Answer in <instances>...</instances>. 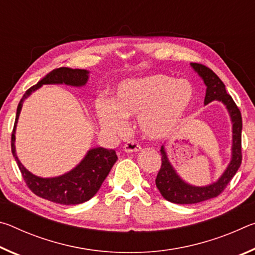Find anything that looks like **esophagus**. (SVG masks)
<instances>
[{
	"label": "esophagus",
	"mask_w": 255,
	"mask_h": 255,
	"mask_svg": "<svg viewBox=\"0 0 255 255\" xmlns=\"http://www.w3.org/2000/svg\"><path fill=\"white\" fill-rule=\"evenodd\" d=\"M124 150L126 153H136V152H139V150H140V146L136 144L135 141H128V143L125 144Z\"/></svg>",
	"instance_id": "1"
}]
</instances>
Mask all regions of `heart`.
I'll use <instances>...</instances> for the list:
<instances>
[{
	"instance_id": "1",
	"label": "heart",
	"mask_w": 255,
	"mask_h": 255,
	"mask_svg": "<svg viewBox=\"0 0 255 255\" xmlns=\"http://www.w3.org/2000/svg\"><path fill=\"white\" fill-rule=\"evenodd\" d=\"M195 97V88L188 80L153 74L124 81L116 91L115 102L97 101V116L101 127L116 135L127 131V119L138 117L144 137L162 139L183 122Z\"/></svg>"
}]
</instances>
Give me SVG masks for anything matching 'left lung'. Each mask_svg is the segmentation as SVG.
<instances>
[{
  "mask_svg": "<svg viewBox=\"0 0 255 255\" xmlns=\"http://www.w3.org/2000/svg\"><path fill=\"white\" fill-rule=\"evenodd\" d=\"M190 65L201 77L207 86L205 106L213 101H219L226 107L228 114H230L233 133L232 157L230 164L217 181L204 185V187H198V185L189 184L181 178L167 157L165 146L162 145V165L155 183L164 199L179 205L198 204V202L206 201L221 195L226 185L231 182L233 176L236 174L242 163V116L240 109L235 105L232 97L226 92L225 84L210 68L198 63H191Z\"/></svg>",
  "mask_w": 255,
  "mask_h": 255,
  "instance_id": "8db88e82",
  "label": "left lung"
}]
</instances>
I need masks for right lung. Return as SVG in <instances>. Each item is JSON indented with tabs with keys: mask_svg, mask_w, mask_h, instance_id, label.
<instances>
[{
	"mask_svg": "<svg viewBox=\"0 0 255 255\" xmlns=\"http://www.w3.org/2000/svg\"><path fill=\"white\" fill-rule=\"evenodd\" d=\"M89 74L90 72L86 70H73L68 67L56 68L23 94L16 109L15 123L13 131H12V154L29 189L34 195L56 202V204L79 205L91 199L99 191L114 164L117 162V154L114 149L94 147L89 149L84 158L67 173L54 176V178H41L25 169L18 158L14 145L16 124H18L20 112L25 99L31 96L32 92L41 88L42 85L65 84L81 88L88 83Z\"/></svg>",
	"mask_w": 255,
	"mask_h": 255,
	"instance_id": "1",
	"label": "right lung"
}]
</instances>
